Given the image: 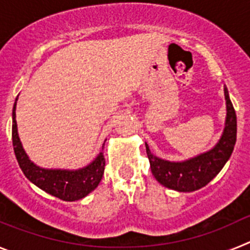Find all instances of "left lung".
<instances>
[{
  "label": "left lung",
  "mask_w": 250,
  "mask_h": 250,
  "mask_svg": "<svg viewBox=\"0 0 250 250\" xmlns=\"http://www.w3.org/2000/svg\"><path fill=\"white\" fill-rule=\"evenodd\" d=\"M224 95L227 100L224 132L219 143L211 150L187 161L173 163L152 155L147 144H145L151 173L161 185L178 191L198 190L210 183L223 169L237 141V115L227 89H224Z\"/></svg>",
  "instance_id": "8db88e82"
}]
</instances>
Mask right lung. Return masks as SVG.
I'll return each mask as SVG.
<instances>
[{
  "label": "right lung",
  "mask_w": 250,
  "mask_h": 250,
  "mask_svg": "<svg viewBox=\"0 0 250 250\" xmlns=\"http://www.w3.org/2000/svg\"><path fill=\"white\" fill-rule=\"evenodd\" d=\"M16 103L12 111V144L15 155L19 165L26 178L36 187L46 193L56 196L61 200L74 202L83 199L101 182L104 170H105V158L104 152L92 161L91 164L79 170H52L41 169L36 167L26 155L17 134L16 124ZM104 149V146H103Z\"/></svg>",
  "instance_id": "obj_1"
}]
</instances>
